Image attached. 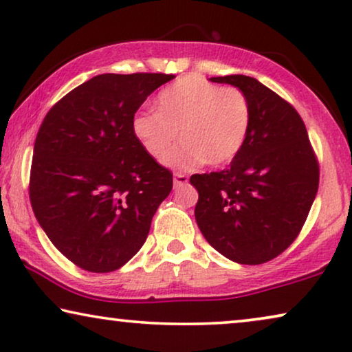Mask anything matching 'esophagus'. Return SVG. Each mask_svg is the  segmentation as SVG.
I'll list each match as a JSON object with an SVG mask.
<instances>
[{
  "mask_svg": "<svg viewBox=\"0 0 352 352\" xmlns=\"http://www.w3.org/2000/svg\"><path fill=\"white\" fill-rule=\"evenodd\" d=\"M187 182V176L182 175V173H176L175 177H173V186L175 187H179L182 184H186Z\"/></svg>",
  "mask_w": 352,
  "mask_h": 352,
  "instance_id": "obj_1",
  "label": "esophagus"
}]
</instances>
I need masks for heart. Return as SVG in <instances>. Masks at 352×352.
Returning <instances> with one entry per match:
<instances>
[{
	"label": "heart",
	"mask_w": 352,
	"mask_h": 352,
	"mask_svg": "<svg viewBox=\"0 0 352 352\" xmlns=\"http://www.w3.org/2000/svg\"><path fill=\"white\" fill-rule=\"evenodd\" d=\"M252 118V104L242 89L187 75L160 91L155 112L134 113L131 129L155 160L166 157L179 137L182 146L165 163L175 170H194L201 163L221 166L232 162L247 142Z\"/></svg>",
	"instance_id": "obj_1"
}]
</instances>
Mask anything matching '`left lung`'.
<instances>
[{
  "mask_svg": "<svg viewBox=\"0 0 352 352\" xmlns=\"http://www.w3.org/2000/svg\"><path fill=\"white\" fill-rule=\"evenodd\" d=\"M252 104L247 142L223 171L194 175L195 221L211 247L239 264H263L298 237L319 187V163L300 113L245 75L210 78Z\"/></svg>",
  "mask_w": 352,
  "mask_h": 352,
  "instance_id": "8db88e82",
  "label": "left lung"
}]
</instances>
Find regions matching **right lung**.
Wrapping results in <instances>:
<instances>
[{"instance_id":"add662e5","label":"right lung","mask_w":352,"mask_h":352,"mask_svg":"<svg viewBox=\"0 0 352 352\" xmlns=\"http://www.w3.org/2000/svg\"><path fill=\"white\" fill-rule=\"evenodd\" d=\"M173 78L98 75L43 120L33 147L32 208L52 245L85 271L126 264L170 195L171 171L144 151L131 122L147 96Z\"/></svg>"}]
</instances>
